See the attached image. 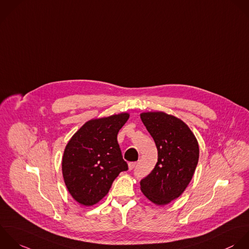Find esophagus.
Returning a JSON list of instances; mask_svg holds the SVG:
<instances>
[{
	"instance_id": "1",
	"label": "esophagus",
	"mask_w": 249,
	"mask_h": 249,
	"mask_svg": "<svg viewBox=\"0 0 249 249\" xmlns=\"http://www.w3.org/2000/svg\"><path fill=\"white\" fill-rule=\"evenodd\" d=\"M136 165H137V163L136 162H130L129 163V170H133L135 167H136Z\"/></svg>"
}]
</instances>
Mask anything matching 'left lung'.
Masks as SVG:
<instances>
[{
    "label": "left lung",
    "instance_id": "1",
    "mask_svg": "<svg viewBox=\"0 0 249 249\" xmlns=\"http://www.w3.org/2000/svg\"><path fill=\"white\" fill-rule=\"evenodd\" d=\"M141 118L153 138L158 161L141 180L144 196L158 206L178 198L192 179L199 160V144L189 127L162 111L143 112Z\"/></svg>",
    "mask_w": 249,
    "mask_h": 249
}]
</instances>
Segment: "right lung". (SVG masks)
I'll use <instances>...</instances> for the list:
<instances>
[{"mask_svg": "<svg viewBox=\"0 0 249 249\" xmlns=\"http://www.w3.org/2000/svg\"><path fill=\"white\" fill-rule=\"evenodd\" d=\"M128 119L125 112L89 120L69 141L62 159L63 178L79 204H97L118 175L128 170L117 142V134Z\"/></svg>", "mask_w": 249, "mask_h": 249, "instance_id": "right-lung-1", "label": "right lung"}]
</instances>
